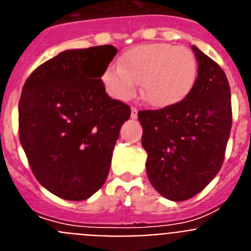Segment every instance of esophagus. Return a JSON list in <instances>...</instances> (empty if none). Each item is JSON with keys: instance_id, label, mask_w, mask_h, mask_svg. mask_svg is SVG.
<instances>
[{"instance_id": "obj_1", "label": "esophagus", "mask_w": 251, "mask_h": 251, "mask_svg": "<svg viewBox=\"0 0 251 251\" xmlns=\"http://www.w3.org/2000/svg\"><path fill=\"white\" fill-rule=\"evenodd\" d=\"M137 117H138V109H137V108H132V109H130V118L136 119Z\"/></svg>"}]
</instances>
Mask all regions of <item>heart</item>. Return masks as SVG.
I'll list each match as a JSON object with an SVG mask.
<instances>
[{"label": "heart", "mask_w": 251, "mask_h": 251, "mask_svg": "<svg viewBox=\"0 0 251 251\" xmlns=\"http://www.w3.org/2000/svg\"><path fill=\"white\" fill-rule=\"evenodd\" d=\"M197 60L182 46L157 43L126 51L119 65H109L101 80L106 92L118 100H129L141 83L142 97L156 108L182 101L194 89Z\"/></svg>", "instance_id": "1"}]
</instances>
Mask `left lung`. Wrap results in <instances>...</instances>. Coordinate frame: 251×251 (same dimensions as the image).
I'll return each instance as SVG.
<instances>
[{
    "label": "left lung",
    "mask_w": 251,
    "mask_h": 251,
    "mask_svg": "<svg viewBox=\"0 0 251 251\" xmlns=\"http://www.w3.org/2000/svg\"><path fill=\"white\" fill-rule=\"evenodd\" d=\"M192 50L199 64L192 92L175 105L138 112L148 178L172 201L196 196L219 174L232 124L225 73L196 46Z\"/></svg>",
    "instance_id": "1"
}]
</instances>
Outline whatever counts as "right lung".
Listing matches in <instances>:
<instances>
[{"label":"right lung","instance_id":"add662e5","mask_svg":"<svg viewBox=\"0 0 251 251\" xmlns=\"http://www.w3.org/2000/svg\"><path fill=\"white\" fill-rule=\"evenodd\" d=\"M112 45L66 50L31 73L19 101V136L32 174L46 190L86 200L109 174L130 106L105 93Z\"/></svg>","mask_w":251,"mask_h":251}]
</instances>
